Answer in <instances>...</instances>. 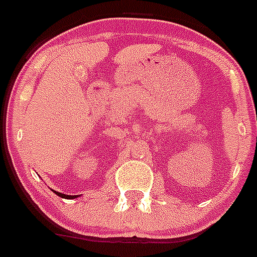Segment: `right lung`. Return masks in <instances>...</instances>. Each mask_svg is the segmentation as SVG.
Segmentation results:
<instances>
[{
    "label": "right lung",
    "mask_w": 257,
    "mask_h": 257,
    "mask_svg": "<svg viewBox=\"0 0 257 257\" xmlns=\"http://www.w3.org/2000/svg\"><path fill=\"white\" fill-rule=\"evenodd\" d=\"M52 192L55 193V194H58L59 197H61V198H65V199H73V198H77V197H78V196H67V194L59 193V192H56V190H52Z\"/></svg>",
    "instance_id": "right-lung-1"
}]
</instances>
